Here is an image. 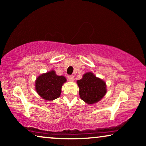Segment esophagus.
I'll list each match as a JSON object with an SVG mask.
<instances>
[{
    "label": "esophagus",
    "instance_id": "esophagus-1",
    "mask_svg": "<svg viewBox=\"0 0 146 146\" xmlns=\"http://www.w3.org/2000/svg\"><path fill=\"white\" fill-rule=\"evenodd\" d=\"M68 80L70 82H73L74 81V76H68Z\"/></svg>",
    "mask_w": 146,
    "mask_h": 146
}]
</instances>
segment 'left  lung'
Wrapping results in <instances>:
<instances>
[{
    "label": "left lung",
    "mask_w": 146,
    "mask_h": 146,
    "mask_svg": "<svg viewBox=\"0 0 146 146\" xmlns=\"http://www.w3.org/2000/svg\"><path fill=\"white\" fill-rule=\"evenodd\" d=\"M76 83L80 98L89 105L98 102L106 94V84L91 72L83 74L82 79L77 80Z\"/></svg>",
    "instance_id": "8db88e82"
}]
</instances>
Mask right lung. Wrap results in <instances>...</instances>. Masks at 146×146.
I'll use <instances>...</instances> for the list:
<instances>
[{
	"label": "right lung",
	"instance_id": "1",
	"mask_svg": "<svg viewBox=\"0 0 146 146\" xmlns=\"http://www.w3.org/2000/svg\"><path fill=\"white\" fill-rule=\"evenodd\" d=\"M64 76L56 74L52 70L38 76L35 80V90L42 98L47 101H53L60 96L62 86L66 82Z\"/></svg>",
	"mask_w": 146,
	"mask_h": 146
}]
</instances>
